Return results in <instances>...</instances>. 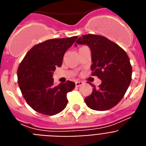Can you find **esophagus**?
<instances>
[{
    "instance_id": "obj_1",
    "label": "esophagus",
    "mask_w": 146,
    "mask_h": 146,
    "mask_svg": "<svg viewBox=\"0 0 146 146\" xmlns=\"http://www.w3.org/2000/svg\"><path fill=\"white\" fill-rule=\"evenodd\" d=\"M75 84H76V86L79 87V86H81V85H82L84 83H83V82H80V81L79 82V81H76V82H75Z\"/></svg>"
}]
</instances>
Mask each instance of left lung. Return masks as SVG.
I'll return each instance as SVG.
<instances>
[{"label": "left lung", "mask_w": 146, "mask_h": 146, "mask_svg": "<svg viewBox=\"0 0 146 146\" xmlns=\"http://www.w3.org/2000/svg\"><path fill=\"white\" fill-rule=\"evenodd\" d=\"M91 51L92 75L102 81L99 88L84 99L87 106L95 111H107L120 102L131 81L132 67L128 55L120 46L105 37L84 35L76 41Z\"/></svg>", "instance_id": "left-lung-1"}]
</instances>
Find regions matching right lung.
<instances>
[{
  "label": "right lung",
  "instance_id": "right-lung-1",
  "mask_svg": "<svg viewBox=\"0 0 146 146\" xmlns=\"http://www.w3.org/2000/svg\"><path fill=\"white\" fill-rule=\"evenodd\" d=\"M77 38L50 39L35 45L20 64L18 85L26 102L35 111L52 116L67 106V94L75 88V83L67 81L55 86L52 75Z\"/></svg>",
  "mask_w": 146,
  "mask_h": 146
}]
</instances>
